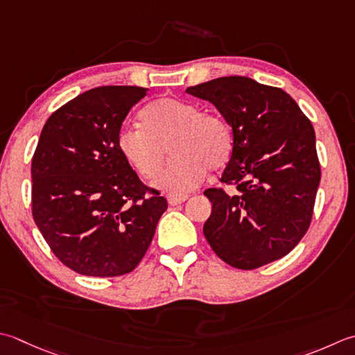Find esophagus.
<instances>
[{"label":"esophagus","instance_id":"esophagus-1","mask_svg":"<svg viewBox=\"0 0 355 355\" xmlns=\"http://www.w3.org/2000/svg\"><path fill=\"white\" fill-rule=\"evenodd\" d=\"M166 198H168V203L171 206H178L189 198V196H186V193H168V197Z\"/></svg>","mask_w":355,"mask_h":355}]
</instances>
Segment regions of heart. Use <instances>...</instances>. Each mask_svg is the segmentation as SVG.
<instances>
[{"instance_id":"b5f03b06","label":"heart","mask_w":355,"mask_h":355,"mask_svg":"<svg viewBox=\"0 0 355 355\" xmlns=\"http://www.w3.org/2000/svg\"><path fill=\"white\" fill-rule=\"evenodd\" d=\"M141 128L124 126L116 144L124 159L141 177L157 175L167 148L174 157L154 186L168 192H187L203 182L207 169H220L232 150L227 124L217 115L201 112L197 104L163 98L146 107Z\"/></svg>"}]
</instances>
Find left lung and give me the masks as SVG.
Here are the masks:
<instances>
[{
  "instance_id": "obj_1",
  "label": "left lung",
  "mask_w": 355,
  "mask_h": 355,
  "mask_svg": "<svg viewBox=\"0 0 355 355\" xmlns=\"http://www.w3.org/2000/svg\"><path fill=\"white\" fill-rule=\"evenodd\" d=\"M212 103L232 128V154L221 175L237 193L207 189L203 234L227 265L255 269L282 259L306 234L320 164L311 121L279 87L248 76H221L186 89Z\"/></svg>"
}]
</instances>
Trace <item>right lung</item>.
I'll use <instances>...</instances> for the list:
<instances>
[{
    "instance_id": "obj_1",
    "label": "right lung",
    "mask_w": 355,
    "mask_h": 355,
    "mask_svg": "<svg viewBox=\"0 0 355 355\" xmlns=\"http://www.w3.org/2000/svg\"><path fill=\"white\" fill-rule=\"evenodd\" d=\"M148 89L103 86L46 121L32 158V214L53 254L75 272L115 277L137 268L168 201L148 193L118 150L129 110Z\"/></svg>"
}]
</instances>
